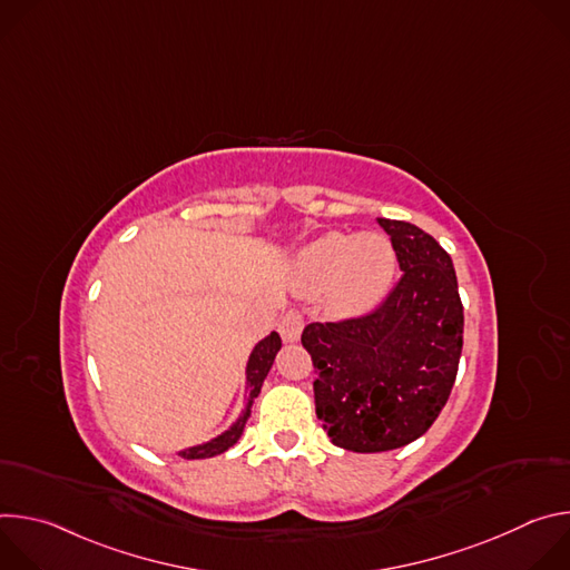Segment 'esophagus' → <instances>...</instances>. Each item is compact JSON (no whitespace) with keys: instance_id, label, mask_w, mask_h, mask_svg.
Returning a JSON list of instances; mask_svg holds the SVG:
<instances>
[{"instance_id":"esophagus-1","label":"esophagus","mask_w":570,"mask_h":570,"mask_svg":"<svg viewBox=\"0 0 570 570\" xmlns=\"http://www.w3.org/2000/svg\"><path fill=\"white\" fill-rule=\"evenodd\" d=\"M304 330V317L297 311H288L279 322V334L284 343H297Z\"/></svg>"}]
</instances>
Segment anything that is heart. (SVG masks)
I'll return each instance as SVG.
<instances>
[{"label": "heart", "instance_id": "1", "mask_svg": "<svg viewBox=\"0 0 570 570\" xmlns=\"http://www.w3.org/2000/svg\"><path fill=\"white\" fill-rule=\"evenodd\" d=\"M396 268L394 248L385 234L330 232L304 246L293 264L304 293L327 291L330 304L343 315L374 308L387 293Z\"/></svg>", "mask_w": 570, "mask_h": 570}]
</instances>
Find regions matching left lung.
I'll use <instances>...</instances> for the list:
<instances>
[{
    "instance_id": "8db88e82",
    "label": "left lung",
    "mask_w": 570,
    "mask_h": 570,
    "mask_svg": "<svg viewBox=\"0 0 570 570\" xmlns=\"http://www.w3.org/2000/svg\"><path fill=\"white\" fill-rule=\"evenodd\" d=\"M403 271L385 302L361 317L302 332L317 379L315 415L347 451L379 453L422 438L455 383L464 315L453 262L413 223L379 218Z\"/></svg>"
}]
</instances>
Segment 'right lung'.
<instances>
[{
	"label": "right lung",
	"mask_w": 570,
	"mask_h": 570,
	"mask_svg": "<svg viewBox=\"0 0 570 570\" xmlns=\"http://www.w3.org/2000/svg\"><path fill=\"white\" fill-rule=\"evenodd\" d=\"M279 350H282V338H279L277 332L268 334L264 341H259V343L255 345V350H253V354H250V358H248V365H246V405H243L240 415H238L236 422H234L225 433H220L218 438L178 451L180 458H185V460L214 458V455L227 451L229 446H234V444L238 442V438L243 435V429H246V422L250 420L253 403H255V399L259 396L262 385H264V379L268 376V372H271V367H273L275 356H277Z\"/></svg>",
	"instance_id": "add662e5"
}]
</instances>
